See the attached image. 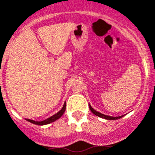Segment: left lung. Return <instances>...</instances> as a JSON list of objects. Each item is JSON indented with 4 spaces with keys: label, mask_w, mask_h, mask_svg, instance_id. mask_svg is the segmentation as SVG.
<instances>
[{
    "label": "left lung",
    "mask_w": 155,
    "mask_h": 155,
    "mask_svg": "<svg viewBox=\"0 0 155 155\" xmlns=\"http://www.w3.org/2000/svg\"><path fill=\"white\" fill-rule=\"evenodd\" d=\"M89 109H90V110L92 112H93V114H95V115H97V116H99L101 117V118H102V119H106V120H118V119H120L121 117L123 116H119V117H112V116H108V115H106V114H101L100 112H97L95 110L93 109L92 108V106L89 105Z\"/></svg>",
    "instance_id": "8db88e82"
}]
</instances>
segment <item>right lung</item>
Wrapping results in <instances>:
<instances>
[{
  "label": "right lung",
  "mask_w": 155,
  "mask_h": 155,
  "mask_svg": "<svg viewBox=\"0 0 155 155\" xmlns=\"http://www.w3.org/2000/svg\"><path fill=\"white\" fill-rule=\"evenodd\" d=\"M65 110H66V103L64 104V106H63V107H62V110H61L60 111H58V113H57V114H55L54 115H53V116L49 117V119L44 120V121L38 122V121H34V120H28V119H27V120H28V122H30V123H31V124H36V125L49 124H50V123L54 122V121H55V120H58L59 118L62 116V114H64Z\"/></svg>",
  "instance_id": "add662e5"
}]
</instances>
